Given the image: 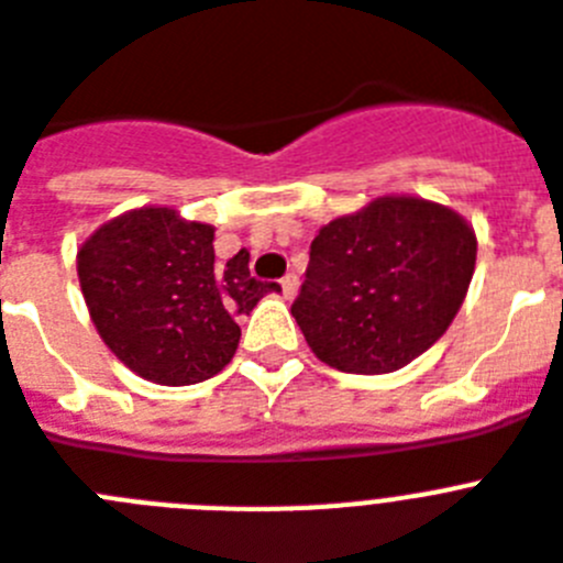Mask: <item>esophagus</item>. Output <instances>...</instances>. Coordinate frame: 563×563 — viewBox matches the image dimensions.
Segmentation results:
<instances>
[{
    "label": "esophagus",
    "mask_w": 563,
    "mask_h": 563,
    "mask_svg": "<svg viewBox=\"0 0 563 563\" xmlns=\"http://www.w3.org/2000/svg\"><path fill=\"white\" fill-rule=\"evenodd\" d=\"M297 286H300V280H297V274H286L280 280V289H283V297L286 300H291V297L297 295Z\"/></svg>",
    "instance_id": "obj_1"
}]
</instances>
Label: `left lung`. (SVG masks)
<instances>
[{
    "instance_id": "8db88e82",
    "label": "left lung",
    "mask_w": 563,
    "mask_h": 563,
    "mask_svg": "<svg viewBox=\"0 0 563 563\" xmlns=\"http://www.w3.org/2000/svg\"><path fill=\"white\" fill-rule=\"evenodd\" d=\"M475 252V231L455 211L418 197H384L311 240L291 314L332 369L395 372L450 329Z\"/></svg>"
}]
</instances>
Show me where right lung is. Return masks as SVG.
Here are the masks:
<instances>
[{"label":"right lung","instance_id":"obj_1","mask_svg":"<svg viewBox=\"0 0 563 563\" xmlns=\"http://www.w3.org/2000/svg\"><path fill=\"white\" fill-rule=\"evenodd\" d=\"M79 286L99 338L131 372L163 386L209 380L234 357L240 314L277 283L249 252L214 263V229L174 209L117 217L79 249Z\"/></svg>","mask_w":563,"mask_h":563}]
</instances>
